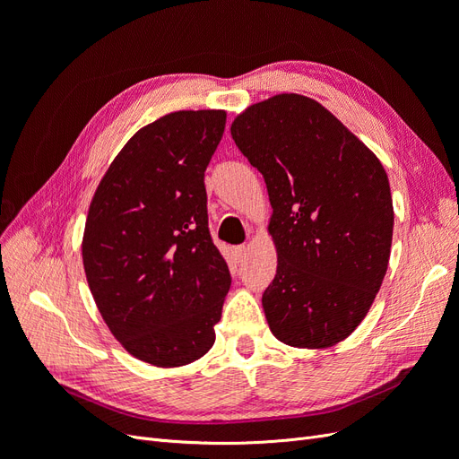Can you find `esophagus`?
<instances>
[{
	"label": "esophagus",
	"mask_w": 459,
	"mask_h": 459,
	"mask_svg": "<svg viewBox=\"0 0 459 459\" xmlns=\"http://www.w3.org/2000/svg\"><path fill=\"white\" fill-rule=\"evenodd\" d=\"M247 253H248V247H247V245L235 247V255H238V258H239V260H243V258L247 256Z\"/></svg>",
	"instance_id": "esophagus-1"
}]
</instances>
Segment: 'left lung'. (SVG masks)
<instances>
[{"instance_id":"1","label":"left lung","mask_w":459,"mask_h":459,"mask_svg":"<svg viewBox=\"0 0 459 459\" xmlns=\"http://www.w3.org/2000/svg\"><path fill=\"white\" fill-rule=\"evenodd\" d=\"M235 145L262 174L277 272L262 295L273 335L325 349L366 317L386 273L393 197L379 159L325 107L273 95L233 120Z\"/></svg>"}]
</instances>
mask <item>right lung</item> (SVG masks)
Instances as JSON below:
<instances>
[{
	"label": "right lung",
	"instance_id": "add662e5",
	"mask_svg": "<svg viewBox=\"0 0 459 459\" xmlns=\"http://www.w3.org/2000/svg\"><path fill=\"white\" fill-rule=\"evenodd\" d=\"M224 110H178L142 128L97 186L82 258L110 333L159 368L201 358L231 285L208 231L204 170Z\"/></svg>",
	"mask_w": 459,
	"mask_h": 459
}]
</instances>
